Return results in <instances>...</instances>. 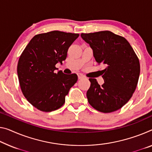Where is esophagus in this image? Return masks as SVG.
I'll return each mask as SVG.
<instances>
[{
    "label": "esophagus",
    "instance_id": "esophagus-1",
    "mask_svg": "<svg viewBox=\"0 0 152 152\" xmlns=\"http://www.w3.org/2000/svg\"><path fill=\"white\" fill-rule=\"evenodd\" d=\"M77 75H78V78H79V79H82V78H83V77H84V75H83L81 74V73H78V74H77Z\"/></svg>",
    "mask_w": 152,
    "mask_h": 152
}]
</instances>
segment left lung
<instances>
[{
	"mask_svg": "<svg viewBox=\"0 0 152 152\" xmlns=\"http://www.w3.org/2000/svg\"><path fill=\"white\" fill-rule=\"evenodd\" d=\"M81 37L93 50L96 61L104 66L100 86L90 78L87 91L88 102L102 113H111L122 108L136 90L140 75L139 58L124 37L111 31L81 33Z\"/></svg>",
	"mask_w": 152,
	"mask_h": 152,
	"instance_id": "1",
	"label": "left lung"
}]
</instances>
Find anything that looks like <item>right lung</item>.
Here are the masks:
<instances>
[{
    "label": "right lung",
    "mask_w": 152,
    "mask_h": 152,
    "mask_svg": "<svg viewBox=\"0 0 152 152\" xmlns=\"http://www.w3.org/2000/svg\"><path fill=\"white\" fill-rule=\"evenodd\" d=\"M79 36L58 30L37 34L20 56L17 71L21 90L39 110L50 112L60 108L77 81L76 74L54 71L56 64L66 59L69 48Z\"/></svg>",
    "instance_id": "right-lung-1"
}]
</instances>
